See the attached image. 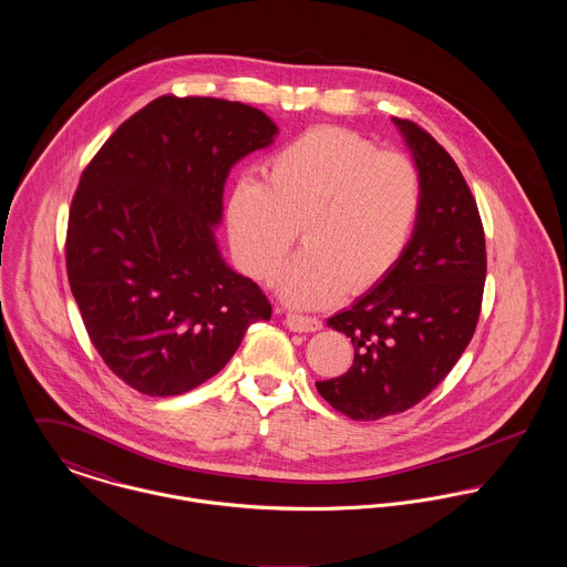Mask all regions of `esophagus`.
Segmentation results:
<instances>
[{"mask_svg": "<svg viewBox=\"0 0 567 567\" xmlns=\"http://www.w3.org/2000/svg\"><path fill=\"white\" fill-rule=\"evenodd\" d=\"M285 323L293 332H317V330H321V321L317 317H306V315H287Z\"/></svg>", "mask_w": 567, "mask_h": 567, "instance_id": "1", "label": "esophagus"}]
</instances>
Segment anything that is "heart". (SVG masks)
<instances>
[{
	"label": "heart",
	"instance_id": "heart-1",
	"mask_svg": "<svg viewBox=\"0 0 567 567\" xmlns=\"http://www.w3.org/2000/svg\"><path fill=\"white\" fill-rule=\"evenodd\" d=\"M265 183L239 176L226 230L241 267L269 280L302 228L306 248L278 274L285 302L332 305L382 285L403 261L423 209L414 162L339 127H317L265 162Z\"/></svg>",
	"mask_w": 567,
	"mask_h": 567
}]
</instances>
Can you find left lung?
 Masks as SVG:
<instances>
[{
  "instance_id": "8db88e82",
  "label": "left lung",
  "mask_w": 567,
  "mask_h": 567,
  "mask_svg": "<svg viewBox=\"0 0 567 567\" xmlns=\"http://www.w3.org/2000/svg\"><path fill=\"white\" fill-rule=\"evenodd\" d=\"M423 181L412 244L391 276L328 319L348 334V373L317 382L353 421H378L425 399L468 348L485 282L477 203L453 157L412 121L392 118Z\"/></svg>"
}]
</instances>
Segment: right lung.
<instances>
[{
	"mask_svg": "<svg viewBox=\"0 0 567 567\" xmlns=\"http://www.w3.org/2000/svg\"><path fill=\"white\" fill-rule=\"evenodd\" d=\"M278 133L261 110L159 96L87 164L66 230V271L87 337L131 389L173 396L233 358L269 321L257 282L221 259L224 183Z\"/></svg>",
	"mask_w": 567,
	"mask_h": 567,
	"instance_id": "obj_1",
	"label": "right lung"
}]
</instances>
